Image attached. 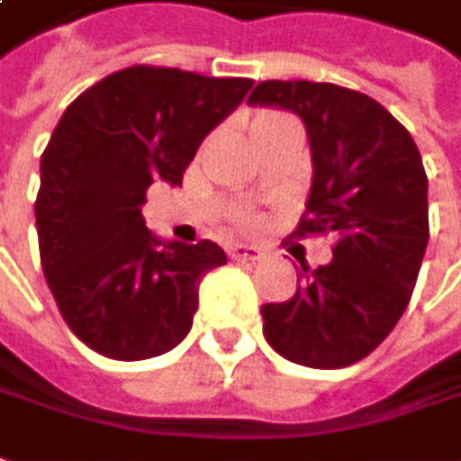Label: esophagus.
I'll return each instance as SVG.
<instances>
[{"mask_svg":"<svg viewBox=\"0 0 461 461\" xmlns=\"http://www.w3.org/2000/svg\"><path fill=\"white\" fill-rule=\"evenodd\" d=\"M230 257L231 259H237V262H257V259L265 257V252H262L259 247H252V244H234Z\"/></svg>","mask_w":461,"mask_h":461,"instance_id":"obj_1","label":"esophagus"}]
</instances>
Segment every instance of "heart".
<instances>
[{
	"mask_svg": "<svg viewBox=\"0 0 461 461\" xmlns=\"http://www.w3.org/2000/svg\"><path fill=\"white\" fill-rule=\"evenodd\" d=\"M283 121H287L285 115H277V113H265V115H259V118L255 121V131H259V128H267V125L283 123Z\"/></svg>",
	"mask_w": 461,
	"mask_h": 461,
	"instance_id": "obj_1",
	"label": "heart"
}]
</instances>
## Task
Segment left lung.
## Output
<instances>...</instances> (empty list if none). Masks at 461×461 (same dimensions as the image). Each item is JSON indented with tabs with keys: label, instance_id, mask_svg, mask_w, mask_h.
I'll return each instance as SVG.
<instances>
[{
	"label": "left lung",
	"instance_id": "1",
	"mask_svg": "<svg viewBox=\"0 0 461 461\" xmlns=\"http://www.w3.org/2000/svg\"><path fill=\"white\" fill-rule=\"evenodd\" d=\"M247 103L303 121L312 181L297 234L336 237L328 265H300L295 295L262 305L265 338L287 361L310 368L361 361L403 315L427 252L421 153L381 103L348 87L267 80Z\"/></svg>",
	"mask_w": 461,
	"mask_h": 461
}]
</instances>
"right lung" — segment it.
<instances>
[{"instance_id": "add662e5", "label": "right lung", "mask_w": 461, "mask_h": 461, "mask_svg": "<svg viewBox=\"0 0 461 461\" xmlns=\"http://www.w3.org/2000/svg\"><path fill=\"white\" fill-rule=\"evenodd\" d=\"M252 80L125 68L62 113L40 161L34 204L47 285L75 336L105 358L178 346L199 285L227 262L219 244L156 237L140 214L153 181L178 186L202 140Z\"/></svg>"}]
</instances>
